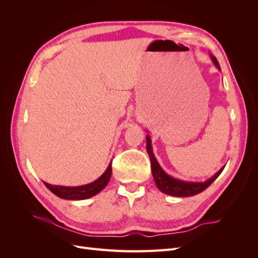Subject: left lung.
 <instances>
[{"instance_id": "1", "label": "left lung", "mask_w": 258, "mask_h": 258, "mask_svg": "<svg viewBox=\"0 0 258 258\" xmlns=\"http://www.w3.org/2000/svg\"><path fill=\"white\" fill-rule=\"evenodd\" d=\"M211 59H212L213 63L216 66L218 70H221L220 64H218L217 59L211 54ZM146 151L148 153V156L151 158V166H152V173L155 179V183L157 185L158 189L162 192H165L170 196H175V197H189L195 196V195H198L201 191L207 189L208 187L212 184L215 179L222 173L225 166L221 168V170L216 172L212 177L207 179L206 182H186L181 181V179L174 178L172 176L168 175L162 168L159 166L157 159L155 158V155L152 150V143H151V138L146 136Z\"/></svg>"}]
</instances>
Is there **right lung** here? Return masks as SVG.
<instances>
[{
    "instance_id": "obj_1",
    "label": "right lung",
    "mask_w": 258,
    "mask_h": 258,
    "mask_svg": "<svg viewBox=\"0 0 258 258\" xmlns=\"http://www.w3.org/2000/svg\"><path fill=\"white\" fill-rule=\"evenodd\" d=\"M112 175V162H110L105 172L101 175L95 182H92L87 185L77 186V187H68V186H58V185H51L44 182L45 186L53 192L56 196L62 199L68 200H84L88 199L90 197L96 196L102 190L104 187L107 185Z\"/></svg>"
}]
</instances>
